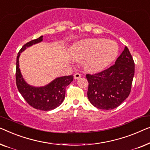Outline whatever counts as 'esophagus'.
<instances>
[{
  "instance_id": "1",
  "label": "esophagus",
  "mask_w": 150,
  "mask_h": 150,
  "mask_svg": "<svg viewBox=\"0 0 150 150\" xmlns=\"http://www.w3.org/2000/svg\"><path fill=\"white\" fill-rule=\"evenodd\" d=\"M81 75L80 74V73H76L74 75V79H79V78L81 77Z\"/></svg>"
}]
</instances>
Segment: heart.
Instances as JSON below:
<instances>
[{
	"instance_id": "obj_1",
	"label": "heart",
	"mask_w": 150,
	"mask_h": 150,
	"mask_svg": "<svg viewBox=\"0 0 150 150\" xmlns=\"http://www.w3.org/2000/svg\"><path fill=\"white\" fill-rule=\"evenodd\" d=\"M119 52L117 44L105 39H88L74 46L73 56L77 60H84V67L91 72H97L109 66Z\"/></svg>"
}]
</instances>
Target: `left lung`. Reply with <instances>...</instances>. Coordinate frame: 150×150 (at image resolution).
I'll use <instances>...</instances> for the list:
<instances>
[{
  "label": "left lung",
  "instance_id": "1",
  "mask_svg": "<svg viewBox=\"0 0 150 150\" xmlns=\"http://www.w3.org/2000/svg\"><path fill=\"white\" fill-rule=\"evenodd\" d=\"M134 74L133 58L126 46L112 66L97 73L86 74L90 102L100 109L116 108L129 96Z\"/></svg>",
  "mask_w": 150,
  "mask_h": 150
}]
</instances>
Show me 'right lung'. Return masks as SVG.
<instances>
[{"label":"right lung","instance_id":"right-lung-1","mask_svg":"<svg viewBox=\"0 0 150 150\" xmlns=\"http://www.w3.org/2000/svg\"><path fill=\"white\" fill-rule=\"evenodd\" d=\"M43 36L24 44L19 51L16 59V80L17 88L24 100L30 106L41 111H50L58 107L62 103L65 96L66 87L73 80V75L56 78L47 86L35 88L27 84L21 75L19 69V57L27 47L39 43Z\"/></svg>","mask_w":150,"mask_h":150}]
</instances>
